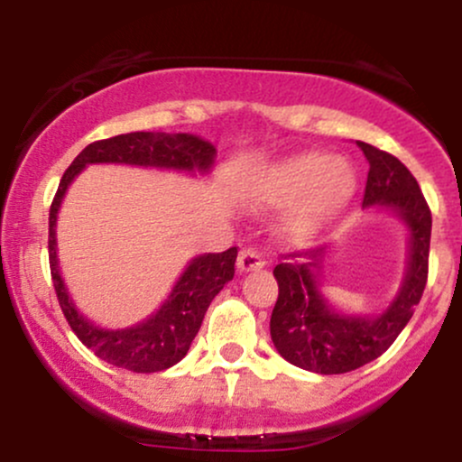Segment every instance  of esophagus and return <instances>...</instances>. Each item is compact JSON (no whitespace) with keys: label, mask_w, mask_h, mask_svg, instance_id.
Here are the masks:
<instances>
[{"label":"esophagus","mask_w":462,"mask_h":462,"mask_svg":"<svg viewBox=\"0 0 462 462\" xmlns=\"http://www.w3.org/2000/svg\"><path fill=\"white\" fill-rule=\"evenodd\" d=\"M264 267V258L261 256V252H258L256 247H243L241 252H238V258H236V269L241 273H247V272H256V269Z\"/></svg>","instance_id":"34e87169"}]
</instances>
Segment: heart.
Segmentation results:
<instances>
[{
  "label": "heart",
  "instance_id": "1",
  "mask_svg": "<svg viewBox=\"0 0 462 462\" xmlns=\"http://www.w3.org/2000/svg\"><path fill=\"white\" fill-rule=\"evenodd\" d=\"M356 193V169L346 158L306 152L263 169L252 182L261 204H293L286 227L293 236L310 238L326 230Z\"/></svg>",
  "mask_w": 462,
  "mask_h": 462
}]
</instances>
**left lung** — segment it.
I'll return each instance as SVG.
<instances>
[{"mask_svg": "<svg viewBox=\"0 0 462 462\" xmlns=\"http://www.w3.org/2000/svg\"><path fill=\"white\" fill-rule=\"evenodd\" d=\"M358 147L369 162L363 206L393 210L411 232V247L404 282L383 315H343L328 304L319 291L323 247L304 254V263L291 261L301 256L293 252L275 264L280 291L269 321L273 346L291 365L323 375L347 374L383 356L411 321L428 280L432 215L417 180L391 153L363 141Z\"/></svg>", "mask_w": 462, "mask_h": 462, "instance_id": "8db88e82", "label": "left lung"}]
</instances>
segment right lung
<instances>
[{
  "instance_id": "right-lung-1",
  "label": "right lung",
  "mask_w": 462,
  "mask_h": 462,
  "mask_svg": "<svg viewBox=\"0 0 462 462\" xmlns=\"http://www.w3.org/2000/svg\"><path fill=\"white\" fill-rule=\"evenodd\" d=\"M217 150L213 143L199 139L195 134H167V132H130L113 139L95 141L78 153L76 161L58 184L56 198L50 208V269L54 289L65 319L76 332V337L95 356L115 367H124L134 374H153L173 367L187 356L190 343L198 334L206 310L215 295L224 289L226 282L235 278L236 247L221 254H204L193 258L184 273L173 286L171 295L164 304L147 317L124 330H104L82 315L69 298L67 286L62 282L60 267L56 256V219L60 201L65 198L69 184L87 164L121 162L136 167L178 169L189 173H208L215 164Z\"/></svg>"
}]
</instances>
